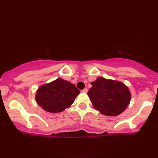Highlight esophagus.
<instances>
[{
  "mask_svg": "<svg viewBox=\"0 0 158 158\" xmlns=\"http://www.w3.org/2000/svg\"><path fill=\"white\" fill-rule=\"evenodd\" d=\"M88 88H84L83 90H81V92H83V93H87L88 92Z\"/></svg>",
  "mask_w": 158,
  "mask_h": 158,
  "instance_id": "34e87169",
  "label": "esophagus"
}]
</instances>
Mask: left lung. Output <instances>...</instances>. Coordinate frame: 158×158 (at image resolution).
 Segmentation results:
<instances>
[{"instance_id":"obj_1","label":"left lung","mask_w":158,"mask_h":158,"mask_svg":"<svg viewBox=\"0 0 158 158\" xmlns=\"http://www.w3.org/2000/svg\"><path fill=\"white\" fill-rule=\"evenodd\" d=\"M91 85L88 95L94 108L101 114L119 115L129 104L131 94L123 83L99 77Z\"/></svg>"}]
</instances>
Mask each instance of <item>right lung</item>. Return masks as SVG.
I'll list each match as a JSON object with an SVG mask.
<instances>
[{
  "instance_id": "obj_1",
  "label": "right lung",
  "mask_w": 158,
  "mask_h": 158,
  "mask_svg": "<svg viewBox=\"0 0 158 158\" xmlns=\"http://www.w3.org/2000/svg\"><path fill=\"white\" fill-rule=\"evenodd\" d=\"M79 93L74 85L62 79H57L40 87L35 99L46 111L58 113L70 106Z\"/></svg>"
}]
</instances>
